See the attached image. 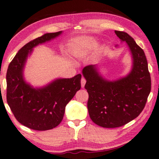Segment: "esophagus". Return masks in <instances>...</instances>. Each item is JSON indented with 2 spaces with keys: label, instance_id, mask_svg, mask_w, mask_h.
<instances>
[{
  "label": "esophagus",
  "instance_id": "obj_1",
  "mask_svg": "<svg viewBox=\"0 0 159 159\" xmlns=\"http://www.w3.org/2000/svg\"><path fill=\"white\" fill-rule=\"evenodd\" d=\"M80 83H81V87L84 88L85 86V83H86V80L84 79V78H82L81 80H80Z\"/></svg>",
  "mask_w": 159,
  "mask_h": 159
}]
</instances>
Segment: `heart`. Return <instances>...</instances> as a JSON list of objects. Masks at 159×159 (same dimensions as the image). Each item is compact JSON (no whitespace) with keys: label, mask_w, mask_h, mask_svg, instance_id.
<instances>
[{"label":"heart","mask_w":159,"mask_h":159,"mask_svg":"<svg viewBox=\"0 0 159 159\" xmlns=\"http://www.w3.org/2000/svg\"><path fill=\"white\" fill-rule=\"evenodd\" d=\"M98 45V42L96 40L93 38H90L89 40V42H88V44H87V47L89 48V49H93V48L95 47ZM81 49H80V48H76V49H74V53L76 54H79L81 53Z\"/></svg>","instance_id":"1"}]
</instances>
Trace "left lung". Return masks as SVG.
Here are the masks:
<instances>
[{
	"instance_id": "1",
	"label": "left lung",
	"mask_w": 159,
	"mask_h": 159,
	"mask_svg": "<svg viewBox=\"0 0 159 159\" xmlns=\"http://www.w3.org/2000/svg\"><path fill=\"white\" fill-rule=\"evenodd\" d=\"M121 42L127 43L132 58V66L127 75L109 80L98 71L97 64L84 68L89 93L88 110L95 124L105 128L123 126L135 119L145 107L151 91V76L143 49L125 32L115 31Z\"/></svg>"
}]
</instances>
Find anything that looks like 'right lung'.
I'll return each instance as SVG.
<instances>
[{"label": "right lung", "instance_id": "obj_1", "mask_svg": "<svg viewBox=\"0 0 159 159\" xmlns=\"http://www.w3.org/2000/svg\"><path fill=\"white\" fill-rule=\"evenodd\" d=\"M61 34L62 31L47 33L28 42L17 53L7 70V104L16 120L30 129L45 131L57 127L66 105L80 89V74L71 79H57L40 88H34L24 79L25 63L33 48Z\"/></svg>", "mask_w": 159, "mask_h": 159}]
</instances>
